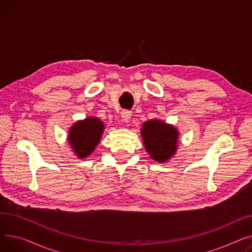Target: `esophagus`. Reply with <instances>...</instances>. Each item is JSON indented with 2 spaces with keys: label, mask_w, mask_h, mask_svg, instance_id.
<instances>
[{
  "label": "esophagus",
  "mask_w": 252,
  "mask_h": 252,
  "mask_svg": "<svg viewBox=\"0 0 252 252\" xmlns=\"http://www.w3.org/2000/svg\"><path fill=\"white\" fill-rule=\"evenodd\" d=\"M121 116H122V120H123L124 122L128 123V122L130 121V119H131L132 113H131V111H129V110H123V111L121 112Z\"/></svg>",
  "instance_id": "1"
}]
</instances>
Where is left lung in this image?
Returning <instances> with one entry per match:
<instances>
[{
    "instance_id": "8db88e82",
    "label": "left lung",
    "mask_w": 252,
    "mask_h": 252,
    "mask_svg": "<svg viewBox=\"0 0 252 252\" xmlns=\"http://www.w3.org/2000/svg\"><path fill=\"white\" fill-rule=\"evenodd\" d=\"M141 135L146 152L157 161L169 159L177 150L178 132L166 123L158 120L147 121L143 124Z\"/></svg>"
}]
</instances>
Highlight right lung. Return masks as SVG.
<instances>
[{"label":"right lung","instance_id":"add662e5","mask_svg":"<svg viewBox=\"0 0 252 252\" xmlns=\"http://www.w3.org/2000/svg\"><path fill=\"white\" fill-rule=\"evenodd\" d=\"M102 122L97 118H87L74 124L69 131V143L79 158L90 156L97 145L103 131Z\"/></svg>","mask_w":252,"mask_h":252}]
</instances>
